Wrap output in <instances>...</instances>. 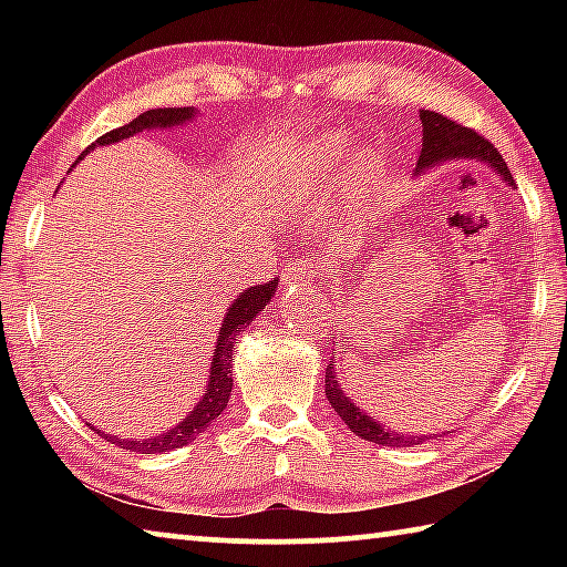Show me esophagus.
<instances>
[{"mask_svg": "<svg viewBox=\"0 0 567 567\" xmlns=\"http://www.w3.org/2000/svg\"><path fill=\"white\" fill-rule=\"evenodd\" d=\"M287 285H300V287H307L310 290L312 282H315V270L310 267V262L307 260H292L287 262V277H285Z\"/></svg>", "mask_w": 567, "mask_h": 567, "instance_id": "esophagus-1", "label": "esophagus"}]
</instances>
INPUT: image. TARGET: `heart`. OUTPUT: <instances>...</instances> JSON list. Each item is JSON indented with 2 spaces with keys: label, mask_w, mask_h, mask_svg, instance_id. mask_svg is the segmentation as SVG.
<instances>
[{
  "label": "heart",
  "mask_w": 567,
  "mask_h": 567,
  "mask_svg": "<svg viewBox=\"0 0 567 567\" xmlns=\"http://www.w3.org/2000/svg\"><path fill=\"white\" fill-rule=\"evenodd\" d=\"M348 155V140L342 137V134H332V137H324L320 140L318 145H315L312 152V165L307 167V175L302 177V185H300V199H307L315 192H320L330 185V179L334 177V172L340 169V162ZM370 177V162L360 159L358 162V179L360 185L354 189H362V179Z\"/></svg>",
  "instance_id": "heart-1"
}]
</instances>
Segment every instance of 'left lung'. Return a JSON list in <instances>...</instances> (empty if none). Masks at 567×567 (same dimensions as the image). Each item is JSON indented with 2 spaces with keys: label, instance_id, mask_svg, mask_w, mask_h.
<instances>
[{
  "label": "left lung",
  "instance_id": "left-lung-1",
  "mask_svg": "<svg viewBox=\"0 0 567 567\" xmlns=\"http://www.w3.org/2000/svg\"><path fill=\"white\" fill-rule=\"evenodd\" d=\"M420 122H422V150L417 157V165L412 175H425L427 169L445 165L450 159H475L483 162L491 169H495L497 177H503L507 182V187H515V179L507 172V165L501 157L491 142L485 137H480L477 132L463 127L453 120L443 117V114L430 112V110H420ZM324 395H328L330 405L334 412L342 417L344 425H348L354 435H360L368 443H378V445H388V447H415L433 440L435 435H402L390 430L388 425H382L375 417H370L368 412L360 410L354 402L344 395V390L338 380V370L332 368V360L324 370Z\"/></svg>",
  "mask_w": 567,
  "mask_h": 567
}]
</instances>
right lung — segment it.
<instances>
[{"mask_svg": "<svg viewBox=\"0 0 567 567\" xmlns=\"http://www.w3.org/2000/svg\"><path fill=\"white\" fill-rule=\"evenodd\" d=\"M195 117H197L195 107L147 110V112H142L140 117H134L130 124H124V127H117V130H112L107 134H102V137L94 142V145L84 150V155H87V152L94 150V147L114 145V142L134 137V134H140V132L182 127V124H187ZM275 290H277V280L247 287V290L239 292L237 300L229 305V310L225 312L223 328H219V332H217V342H215L213 360H209V375H207V385H205L203 398H199L197 405L189 410V415L182 417L175 427H169L167 433H162V435L142 437V440L104 435L92 425L94 433L102 435L112 445H117L122 450H132V453H142V455L169 453V450L182 447V445L192 443V440H197L219 415H223V410L227 408L229 392H233V372H229V364H233L235 338L247 328L249 322L257 318V315L265 310L267 302H272Z\"/></svg>", "mask_w": 567, "mask_h": 567, "instance_id": "right-lung-1", "label": "right lung"}]
</instances>
